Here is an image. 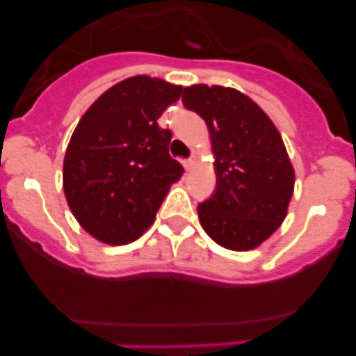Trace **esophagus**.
Here are the masks:
<instances>
[{
	"mask_svg": "<svg viewBox=\"0 0 356 356\" xmlns=\"http://www.w3.org/2000/svg\"><path fill=\"white\" fill-rule=\"evenodd\" d=\"M196 161H198V160H196L195 155H191V156L188 158V160H184V168H186V170H193V168L196 167Z\"/></svg>",
	"mask_w": 356,
	"mask_h": 356,
	"instance_id": "1",
	"label": "esophagus"
}]
</instances>
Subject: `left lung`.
Returning a JSON list of instances; mask_svg holds the SVG:
<instances>
[{"instance_id": "8db88e82", "label": "left lung", "mask_w": 356, "mask_h": 356, "mask_svg": "<svg viewBox=\"0 0 356 356\" xmlns=\"http://www.w3.org/2000/svg\"><path fill=\"white\" fill-rule=\"evenodd\" d=\"M182 103L208 125L217 186L198 204L201 227L217 245L248 251L270 238L288 213L294 170L281 134L241 91L184 88Z\"/></svg>"}]
</instances>
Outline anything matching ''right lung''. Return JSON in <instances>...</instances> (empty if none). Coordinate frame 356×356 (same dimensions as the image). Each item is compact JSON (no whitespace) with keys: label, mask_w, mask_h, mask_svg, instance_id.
I'll return each instance as SVG.
<instances>
[{"label":"right lung","mask_w":356,"mask_h":356,"mask_svg":"<svg viewBox=\"0 0 356 356\" xmlns=\"http://www.w3.org/2000/svg\"><path fill=\"white\" fill-rule=\"evenodd\" d=\"M182 88L136 75L103 92L82 115L63 160V191L82 229L106 245L136 241L155 222L184 168L158 125Z\"/></svg>","instance_id":"1"}]
</instances>
